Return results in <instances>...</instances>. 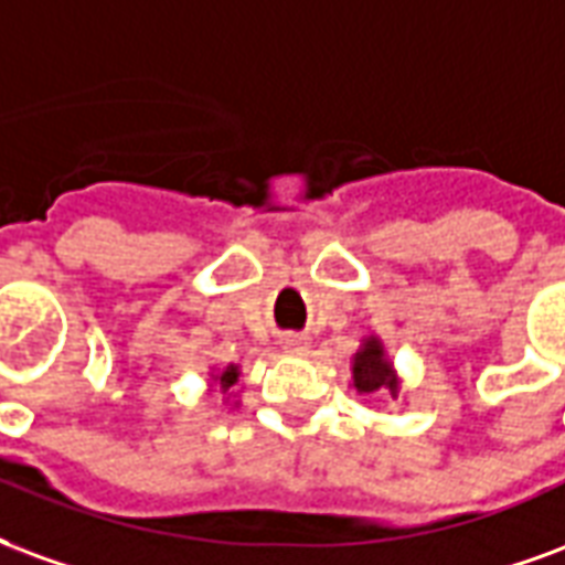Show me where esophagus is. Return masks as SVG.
Segmentation results:
<instances>
[{"label":"esophagus","mask_w":565,"mask_h":565,"mask_svg":"<svg viewBox=\"0 0 565 565\" xmlns=\"http://www.w3.org/2000/svg\"><path fill=\"white\" fill-rule=\"evenodd\" d=\"M282 345H286L288 352H303V349H307V340H303V337H286Z\"/></svg>","instance_id":"34e87169"}]
</instances>
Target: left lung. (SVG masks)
I'll use <instances>...</instances> for the list:
<instances>
[{"mask_svg":"<svg viewBox=\"0 0 565 565\" xmlns=\"http://www.w3.org/2000/svg\"><path fill=\"white\" fill-rule=\"evenodd\" d=\"M352 385L358 388V394L388 391L391 397H397L401 379L394 373V364L385 355V345L379 337H367L352 358Z\"/></svg>","mask_w":565,"mask_h":565,"instance_id":"left-lung-1","label":"left lung"}]
</instances>
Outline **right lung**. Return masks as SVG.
Masks as SVG:
<instances>
[{
    "mask_svg": "<svg viewBox=\"0 0 565 565\" xmlns=\"http://www.w3.org/2000/svg\"><path fill=\"white\" fill-rule=\"evenodd\" d=\"M237 379H241V370H237V364H228V367L222 370L220 376H213V382H220L222 394H225V391H232L234 385H237Z\"/></svg>",
    "mask_w": 565,
    "mask_h": 565,
    "instance_id": "right-lung-1",
    "label": "right lung"
}]
</instances>
